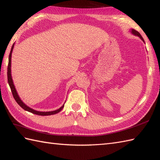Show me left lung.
Returning <instances> with one entry per match:
<instances>
[{
  "mask_svg": "<svg viewBox=\"0 0 160 160\" xmlns=\"http://www.w3.org/2000/svg\"><path fill=\"white\" fill-rule=\"evenodd\" d=\"M132 32L133 33V34H134V35H137V36H138V37H140V39H142V41H143V42H144V39H143V38H142V36H141V35L140 34V33L138 32V31H136V30H134V29H132Z\"/></svg>",
  "mask_w": 160,
  "mask_h": 160,
  "instance_id": "1",
  "label": "left lung"
}]
</instances>
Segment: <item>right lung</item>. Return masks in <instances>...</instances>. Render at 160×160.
<instances>
[{
    "mask_svg": "<svg viewBox=\"0 0 160 160\" xmlns=\"http://www.w3.org/2000/svg\"><path fill=\"white\" fill-rule=\"evenodd\" d=\"M13 46H14V44L12 47V50H11L10 54L9 56V63H8V67H7V79H8V83H9V85L11 88V91H12L13 98L15 99V100H16V102L24 110L28 111V112L35 114L41 115V116H48V115L55 114H57V113L60 112V111L63 108V107H64V105L61 106L59 109H58L57 110H54V111H51V112H39V111H36L35 110L31 108H29L28 106L24 104V103L22 102V100L20 99L19 96H18V95L17 93L16 88H15L13 80H12V74H11V59H12V51L13 49Z\"/></svg>",
    "mask_w": 160,
    "mask_h": 160,
    "instance_id": "right-lung-1",
    "label": "right lung"
}]
</instances>
